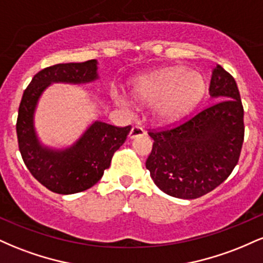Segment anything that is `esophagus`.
I'll return each mask as SVG.
<instances>
[{
	"label": "esophagus",
	"mask_w": 263,
	"mask_h": 263,
	"mask_svg": "<svg viewBox=\"0 0 263 263\" xmlns=\"http://www.w3.org/2000/svg\"><path fill=\"white\" fill-rule=\"evenodd\" d=\"M146 135V132H144V129L140 127V126H134V127L131 128V131H129V138H136V137H141V136H144Z\"/></svg>",
	"instance_id": "1"
}]
</instances>
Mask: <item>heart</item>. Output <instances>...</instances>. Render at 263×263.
I'll use <instances>...</instances> for the list:
<instances>
[{
  "label": "heart",
  "instance_id": "b5f03b06",
  "mask_svg": "<svg viewBox=\"0 0 263 263\" xmlns=\"http://www.w3.org/2000/svg\"><path fill=\"white\" fill-rule=\"evenodd\" d=\"M205 81L185 68H168L140 78L131 85L132 99L153 107L157 121L173 123L185 117L201 100Z\"/></svg>",
  "mask_w": 263,
  "mask_h": 263
}]
</instances>
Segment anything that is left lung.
Segmentation results:
<instances>
[{
    "label": "left lung",
    "instance_id": "1",
    "mask_svg": "<svg viewBox=\"0 0 263 263\" xmlns=\"http://www.w3.org/2000/svg\"><path fill=\"white\" fill-rule=\"evenodd\" d=\"M209 92L215 104L180 125L148 132L153 147L146 168L156 185L171 197L208 194L230 176L240 158L245 125L236 81L216 65Z\"/></svg>",
    "mask_w": 263,
    "mask_h": 263
}]
</instances>
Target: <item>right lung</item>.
Here are the masks:
<instances>
[{"label": "right lung", "instance_id": "1", "mask_svg": "<svg viewBox=\"0 0 263 263\" xmlns=\"http://www.w3.org/2000/svg\"><path fill=\"white\" fill-rule=\"evenodd\" d=\"M96 79L95 59L55 64L35 74L23 92L16 123L18 148L32 176L50 192L74 194L95 185L131 131V126L117 127L95 121L69 148L52 149L38 141L33 116L39 96L47 86L52 83L84 84Z\"/></svg>", "mask_w": 263, "mask_h": 263}]
</instances>
